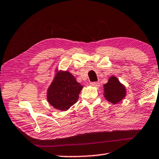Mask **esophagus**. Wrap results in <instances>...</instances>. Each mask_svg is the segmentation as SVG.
Segmentation results:
<instances>
[{
  "label": "esophagus",
  "mask_w": 159,
  "mask_h": 159,
  "mask_svg": "<svg viewBox=\"0 0 159 159\" xmlns=\"http://www.w3.org/2000/svg\"><path fill=\"white\" fill-rule=\"evenodd\" d=\"M90 84L92 86H93V87H98L99 86V83L97 82H92L90 83Z\"/></svg>",
  "instance_id": "34e87169"
}]
</instances>
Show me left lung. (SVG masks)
<instances>
[{
  "instance_id": "obj_1",
  "label": "left lung",
  "mask_w": 159,
  "mask_h": 159,
  "mask_svg": "<svg viewBox=\"0 0 159 159\" xmlns=\"http://www.w3.org/2000/svg\"><path fill=\"white\" fill-rule=\"evenodd\" d=\"M104 97L113 104L118 103L126 96L125 87L119 82L116 76H111L108 82L103 85Z\"/></svg>"
}]
</instances>
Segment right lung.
Returning <instances> with one entry per match:
<instances>
[{"instance_id":"1","label":"right lung","mask_w":159,"mask_h":159,"mask_svg":"<svg viewBox=\"0 0 159 159\" xmlns=\"http://www.w3.org/2000/svg\"><path fill=\"white\" fill-rule=\"evenodd\" d=\"M82 88L68 71H57L47 90V101L56 109L67 111L77 102Z\"/></svg>"}]
</instances>
